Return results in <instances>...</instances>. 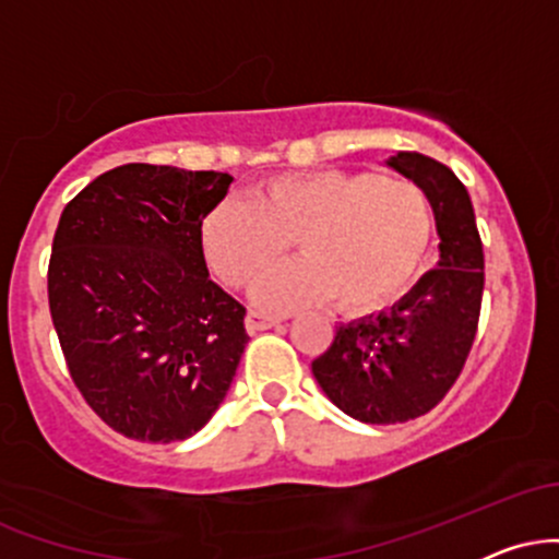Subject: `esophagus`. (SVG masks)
<instances>
[{
  "label": "esophagus",
  "mask_w": 559,
  "mask_h": 559,
  "mask_svg": "<svg viewBox=\"0 0 559 559\" xmlns=\"http://www.w3.org/2000/svg\"><path fill=\"white\" fill-rule=\"evenodd\" d=\"M278 323H281L278 318L262 316V312H258V310H249V316H247V331H249V333H258V331L273 329V325H278Z\"/></svg>",
  "instance_id": "34e87169"
}]
</instances>
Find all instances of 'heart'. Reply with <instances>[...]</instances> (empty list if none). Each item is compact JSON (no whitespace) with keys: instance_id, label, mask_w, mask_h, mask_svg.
Segmentation results:
<instances>
[{"instance_id":"1","label":"heart","mask_w":559,"mask_h":559,"mask_svg":"<svg viewBox=\"0 0 559 559\" xmlns=\"http://www.w3.org/2000/svg\"><path fill=\"white\" fill-rule=\"evenodd\" d=\"M431 226L415 183L325 168L267 178L252 202H221L202 223V249L223 284L243 288L294 240L302 260L262 275L254 301L288 312L331 299L344 316H368L415 278Z\"/></svg>"}]
</instances>
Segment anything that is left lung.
Returning <instances> with one entry per match:
<instances>
[{
	"instance_id": "8db88e82",
	"label": "left lung",
	"mask_w": 559,
	"mask_h": 559,
	"mask_svg": "<svg viewBox=\"0 0 559 559\" xmlns=\"http://www.w3.org/2000/svg\"><path fill=\"white\" fill-rule=\"evenodd\" d=\"M394 170L426 191L439 230V265L400 305L338 325L312 376L342 413L391 426L426 415L463 373L484 299V243L465 183L439 159L400 152Z\"/></svg>"
}]
</instances>
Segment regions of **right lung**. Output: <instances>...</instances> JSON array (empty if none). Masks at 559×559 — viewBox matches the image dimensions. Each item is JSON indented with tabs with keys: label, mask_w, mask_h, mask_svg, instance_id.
Here are the masks:
<instances>
[{
	"label": "right lung",
	"mask_w": 559,
	"mask_h": 559,
	"mask_svg": "<svg viewBox=\"0 0 559 559\" xmlns=\"http://www.w3.org/2000/svg\"><path fill=\"white\" fill-rule=\"evenodd\" d=\"M234 178L128 163L57 223L47 292L68 373L112 431L170 444L204 426L249 342L247 307L210 278L202 221Z\"/></svg>",
	"instance_id": "1"
}]
</instances>
